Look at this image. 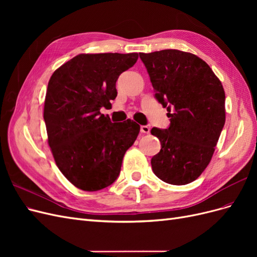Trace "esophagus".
I'll return each instance as SVG.
<instances>
[{"label":"esophagus","mask_w":257,"mask_h":257,"mask_svg":"<svg viewBox=\"0 0 257 257\" xmlns=\"http://www.w3.org/2000/svg\"><path fill=\"white\" fill-rule=\"evenodd\" d=\"M141 132L144 134H149L150 133V127L148 125H142L141 126Z\"/></svg>","instance_id":"1"}]
</instances>
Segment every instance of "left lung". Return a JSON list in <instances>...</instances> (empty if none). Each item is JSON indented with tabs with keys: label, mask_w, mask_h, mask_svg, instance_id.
Segmentation results:
<instances>
[{
	"label": "left lung",
	"mask_w": 257,
	"mask_h": 257,
	"mask_svg": "<svg viewBox=\"0 0 257 257\" xmlns=\"http://www.w3.org/2000/svg\"><path fill=\"white\" fill-rule=\"evenodd\" d=\"M155 98L167 108L168 128L153 127L161 150L151 159L162 181L183 185L211 161L225 124V92L212 69L197 56L176 49L139 53Z\"/></svg>",
	"instance_id": "1"
}]
</instances>
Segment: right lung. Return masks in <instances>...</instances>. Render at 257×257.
Listing matches in <instances>:
<instances>
[{
	"mask_svg": "<svg viewBox=\"0 0 257 257\" xmlns=\"http://www.w3.org/2000/svg\"><path fill=\"white\" fill-rule=\"evenodd\" d=\"M138 53H81L54 71L48 82L44 120L56 164L76 188L94 192L118 178L124 154L141 126L111 123L100 108L116 96L115 82Z\"/></svg>",
	"mask_w": 257,
	"mask_h": 257,
	"instance_id": "right-lung-1",
	"label": "right lung"
}]
</instances>
